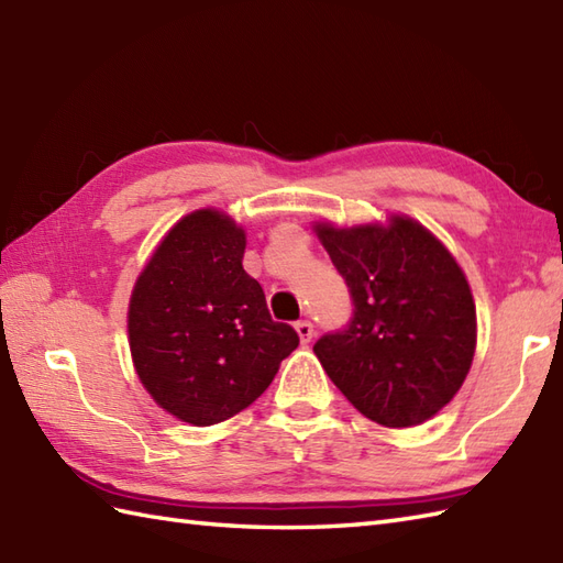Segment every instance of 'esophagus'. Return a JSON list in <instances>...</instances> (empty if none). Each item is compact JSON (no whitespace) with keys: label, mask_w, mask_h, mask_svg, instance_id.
Wrapping results in <instances>:
<instances>
[{"label":"esophagus","mask_w":563,"mask_h":563,"mask_svg":"<svg viewBox=\"0 0 563 563\" xmlns=\"http://www.w3.org/2000/svg\"><path fill=\"white\" fill-rule=\"evenodd\" d=\"M295 331H297V336H300V341L302 343H309L312 341V336H314V327H312V321H297L295 324Z\"/></svg>","instance_id":"34e87169"}]
</instances>
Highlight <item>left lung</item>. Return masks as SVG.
<instances>
[{"mask_svg":"<svg viewBox=\"0 0 563 563\" xmlns=\"http://www.w3.org/2000/svg\"><path fill=\"white\" fill-rule=\"evenodd\" d=\"M314 232L353 295V321L314 355L357 411L385 428L433 418L464 385L476 351L470 280L440 239L409 214Z\"/></svg>","mask_w":563,"mask_h":563,"instance_id":"8db88e82","label":"left lung"}]
</instances>
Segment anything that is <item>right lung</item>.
Wrapping results in <instances>:
<instances>
[{"label": "right lung", "instance_id": "obj_1", "mask_svg": "<svg viewBox=\"0 0 563 563\" xmlns=\"http://www.w3.org/2000/svg\"><path fill=\"white\" fill-rule=\"evenodd\" d=\"M246 232L218 208L184 214L152 251L130 292L128 343L154 404L214 426L268 389L300 336L273 321L244 271Z\"/></svg>", "mask_w": 563, "mask_h": 563}]
</instances>
